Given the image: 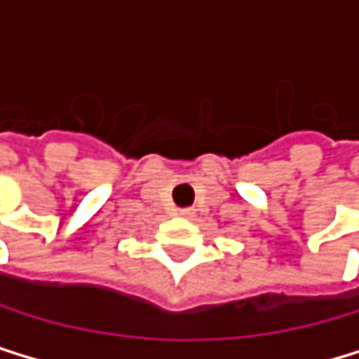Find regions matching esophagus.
<instances>
[{"instance_id": "obj_1", "label": "esophagus", "mask_w": 359, "mask_h": 359, "mask_svg": "<svg viewBox=\"0 0 359 359\" xmlns=\"http://www.w3.org/2000/svg\"><path fill=\"white\" fill-rule=\"evenodd\" d=\"M178 215H183V217H194V209H181V211H178Z\"/></svg>"}]
</instances>
